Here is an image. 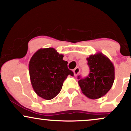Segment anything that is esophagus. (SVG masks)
I'll list each match as a JSON object with an SVG mask.
<instances>
[{"mask_svg":"<svg viewBox=\"0 0 131 131\" xmlns=\"http://www.w3.org/2000/svg\"><path fill=\"white\" fill-rule=\"evenodd\" d=\"M79 72H80V68H78V67H76V68H75L74 70H73V73H74V76H76V75H78L79 73Z\"/></svg>","mask_w":131,"mask_h":131,"instance_id":"esophagus-1","label":"esophagus"}]
</instances>
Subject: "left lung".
<instances>
[{
	"label": "left lung",
	"instance_id": "left-lung-1",
	"mask_svg": "<svg viewBox=\"0 0 131 131\" xmlns=\"http://www.w3.org/2000/svg\"><path fill=\"white\" fill-rule=\"evenodd\" d=\"M89 74L84 79L78 76L82 92L88 98L97 99L105 95L112 88L115 80V67L110 60L101 52L86 58Z\"/></svg>",
	"mask_w": 131,
	"mask_h": 131
}]
</instances>
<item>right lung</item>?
Instances as JSON below:
<instances>
[{
    "mask_svg": "<svg viewBox=\"0 0 131 131\" xmlns=\"http://www.w3.org/2000/svg\"><path fill=\"white\" fill-rule=\"evenodd\" d=\"M63 58V55L50 47L40 49L31 57L29 63L31 85L41 98L53 99L61 91L67 76H74Z\"/></svg>",
    "mask_w": 131,
    "mask_h": 131,
    "instance_id": "obj_1",
    "label": "right lung"
}]
</instances>
